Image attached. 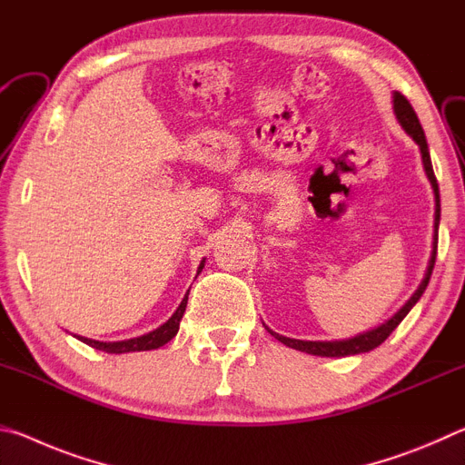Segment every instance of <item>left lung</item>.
Masks as SVG:
<instances>
[{
	"label": "left lung",
	"mask_w": 465,
	"mask_h": 465,
	"mask_svg": "<svg viewBox=\"0 0 465 465\" xmlns=\"http://www.w3.org/2000/svg\"><path fill=\"white\" fill-rule=\"evenodd\" d=\"M393 114H396L398 123L402 124V129L411 135L416 143L420 147V155H422V166L424 172H427V176L430 180V186H432V193H435V233H432V252H430V261L427 266V272H424V279L419 285V289L414 291V295L408 299V302L400 308V312L393 313V316L385 322V324L377 326L373 330H369L365 334H359L355 338H349V341H334V342H320V341H295V338H287V336H281L277 332H269L281 341L282 344L291 346V349L295 351H302V352H308V355H316V357H349V355H359V352H369L373 351L375 346H380L385 338H388L393 330L398 328L400 322H402L408 312H411L416 302H419L420 295L424 293V289H427L429 281H430V274L432 269H435V258H437V240H439V219H440V201H439V184H437V178H435V172H432V163H430V155H429V145H427V137H424V131L420 127V121L419 116H416L414 108L411 106V102L406 100V96H402L400 92H393Z\"/></svg>",
	"instance_id": "1"
}]
</instances>
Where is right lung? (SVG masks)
Here are the masks:
<instances>
[{"label": "right lung", "instance_id": "add662e5", "mask_svg": "<svg viewBox=\"0 0 465 465\" xmlns=\"http://www.w3.org/2000/svg\"><path fill=\"white\" fill-rule=\"evenodd\" d=\"M203 262L199 266V271H203V266H204ZM186 303H188V293L184 295L183 302H180L178 310L172 313V318L166 322V324H162L160 328H155L153 332L143 334V336H139V338H129V341H119V342H100V341H92V338H84V336H77V338H80L82 342L90 344L92 349L110 352V355H123V352H137V351L160 349V346L170 342L172 338L178 334L180 320H183V316H184Z\"/></svg>", "mask_w": 465, "mask_h": 465}]
</instances>
